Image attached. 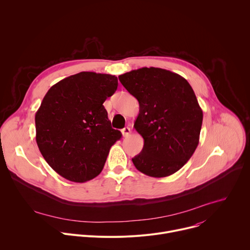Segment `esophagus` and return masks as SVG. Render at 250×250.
I'll use <instances>...</instances> for the list:
<instances>
[{"instance_id": "34e87169", "label": "esophagus", "mask_w": 250, "mask_h": 250, "mask_svg": "<svg viewBox=\"0 0 250 250\" xmlns=\"http://www.w3.org/2000/svg\"><path fill=\"white\" fill-rule=\"evenodd\" d=\"M122 132H123V135H124L125 137H127V136L130 134V128L126 126V127H125V128L122 129Z\"/></svg>"}]
</instances>
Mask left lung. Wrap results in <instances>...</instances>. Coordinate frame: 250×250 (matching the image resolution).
Returning <instances> with one entry per match:
<instances>
[{"instance_id":"8db88e82","label":"left lung","mask_w":250,"mask_h":250,"mask_svg":"<svg viewBox=\"0 0 250 250\" xmlns=\"http://www.w3.org/2000/svg\"><path fill=\"white\" fill-rule=\"evenodd\" d=\"M139 104L133 127L144 137L135 168L154 178L181 169L200 139L203 111L188 81L169 70L144 67L119 76Z\"/></svg>"}]
</instances>
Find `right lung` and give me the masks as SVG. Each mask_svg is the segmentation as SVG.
<instances>
[{"label": "right lung", "mask_w": 250, "mask_h": 250, "mask_svg": "<svg viewBox=\"0 0 250 250\" xmlns=\"http://www.w3.org/2000/svg\"><path fill=\"white\" fill-rule=\"evenodd\" d=\"M117 88L114 75L80 72L44 96L35 114V139L45 161L65 179L84 183L97 177L121 139L103 105Z\"/></svg>", "instance_id": "1"}]
</instances>
